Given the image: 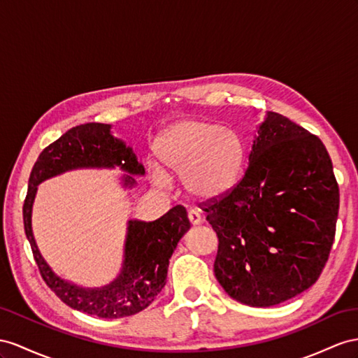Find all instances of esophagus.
I'll use <instances>...</instances> for the list:
<instances>
[{
  "mask_svg": "<svg viewBox=\"0 0 358 358\" xmlns=\"http://www.w3.org/2000/svg\"><path fill=\"white\" fill-rule=\"evenodd\" d=\"M187 217L192 225H199L201 222H203V217H201V215L198 212H195V210H190V212L187 213Z\"/></svg>",
  "mask_w": 358,
  "mask_h": 358,
  "instance_id": "obj_1",
  "label": "esophagus"
}]
</instances>
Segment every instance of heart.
<instances>
[{
	"instance_id": "1",
	"label": "heart",
	"mask_w": 358,
	"mask_h": 358,
	"mask_svg": "<svg viewBox=\"0 0 358 358\" xmlns=\"http://www.w3.org/2000/svg\"><path fill=\"white\" fill-rule=\"evenodd\" d=\"M155 154L168 171L182 176L186 190L199 201H216L233 192L245 164L241 136L203 119H186L164 130ZM152 180L160 187L171 185L169 173L160 166L152 168Z\"/></svg>"
}]
</instances>
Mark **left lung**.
<instances>
[{"label":"left lung","mask_w":358,"mask_h":358,"mask_svg":"<svg viewBox=\"0 0 358 358\" xmlns=\"http://www.w3.org/2000/svg\"><path fill=\"white\" fill-rule=\"evenodd\" d=\"M217 234L215 275L233 299L271 307L313 286L338 215L333 163L317 136L268 112L243 178L203 207Z\"/></svg>","instance_id":"8db88e82"}]
</instances>
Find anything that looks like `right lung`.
<instances>
[{"instance_id":"1","label":"right lung","mask_w":358,"mask_h":358,"mask_svg":"<svg viewBox=\"0 0 358 358\" xmlns=\"http://www.w3.org/2000/svg\"><path fill=\"white\" fill-rule=\"evenodd\" d=\"M112 125L89 122L72 127L45 148L30 173L24 201V228L36 264L47 286L71 308L104 319L139 313L166 284L169 259L177 243L190 228L182 206L172 207L152 222L128 221L121 273L104 287L83 289L57 277L41 255L31 230V208L38 185L47 178L78 168L119 166L131 176H143V164L121 139L110 133ZM131 176H124L125 187H133Z\"/></svg>"}]
</instances>
